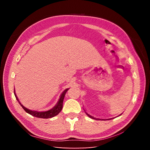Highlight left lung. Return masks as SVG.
<instances>
[{
    "mask_svg": "<svg viewBox=\"0 0 150 150\" xmlns=\"http://www.w3.org/2000/svg\"><path fill=\"white\" fill-rule=\"evenodd\" d=\"M86 115H88V116H89V117H91V118H93V119H94V120H100V119H98V118H95V117H93V116H91V115H88V113H87V112H86Z\"/></svg>",
    "mask_w": 150,
    "mask_h": 150,
    "instance_id": "1",
    "label": "left lung"
}]
</instances>
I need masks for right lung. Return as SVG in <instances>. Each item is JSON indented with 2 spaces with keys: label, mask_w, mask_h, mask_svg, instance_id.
Masks as SVG:
<instances>
[{
  "label": "right lung",
  "mask_w": 150,
  "mask_h": 150,
  "mask_svg": "<svg viewBox=\"0 0 150 150\" xmlns=\"http://www.w3.org/2000/svg\"><path fill=\"white\" fill-rule=\"evenodd\" d=\"M69 89H65L63 93L61 94V96L60 97L58 103H57L56 105L54 106L52 109L51 110H50L49 111H43V112H38V111H32L29 110V109L25 108L22 104H21V103L19 102V101L18 100V98L16 96V93H15V91H14V95L15 96L17 99V100L19 101V104H21V106L22 107V108L24 109L25 110V111L26 112L29 113V115L33 116L34 117H39V118H44V119H47V118H51V117H52L54 116H55L56 115H57L59 113L61 112V111L62 110V103H63V100H64V98L65 96V94L66 93V92L68 91Z\"/></svg>",
  "instance_id": "right-lung-1"
}]
</instances>
